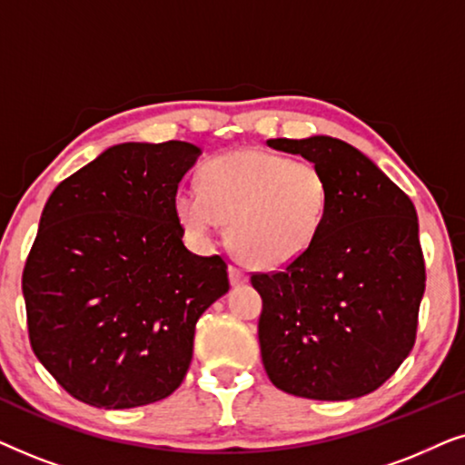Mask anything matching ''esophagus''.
I'll list each match as a JSON object with an SVG mask.
<instances>
[{"mask_svg": "<svg viewBox=\"0 0 465 465\" xmlns=\"http://www.w3.org/2000/svg\"><path fill=\"white\" fill-rule=\"evenodd\" d=\"M228 277H231V283H232V285H243V283L250 282V277H247V272L241 271L239 266H234V264L228 266Z\"/></svg>", "mask_w": 465, "mask_h": 465, "instance_id": "esophagus-1", "label": "esophagus"}]
</instances>
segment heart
Masks as SVG:
<instances>
[{"mask_svg": "<svg viewBox=\"0 0 465 465\" xmlns=\"http://www.w3.org/2000/svg\"><path fill=\"white\" fill-rule=\"evenodd\" d=\"M330 207V182L311 161L264 150H237L203 167V186L175 194L180 224L207 245L228 220V237L247 262L282 269L320 237Z\"/></svg>", "mask_w": 465, "mask_h": 465, "instance_id": "b5f03b06", "label": "heart"}]
</instances>
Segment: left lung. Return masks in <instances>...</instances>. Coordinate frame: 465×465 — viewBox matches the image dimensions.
I'll return each mask as SVG.
<instances>
[{"mask_svg":"<svg viewBox=\"0 0 465 465\" xmlns=\"http://www.w3.org/2000/svg\"><path fill=\"white\" fill-rule=\"evenodd\" d=\"M330 182L313 247L279 272L252 275L262 296L260 353L271 383L311 400H353L409 358L425 292L412 201L358 148L328 135L269 139Z\"/></svg>","mask_w":465,"mask_h":465,"instance_id":"obj_1","label":"left lung"}]
</instances>
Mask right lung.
Segmentation results:
<instances>
[{
    "mask_svg": "<svg viewBox=\"0 0 465 465\" xmlns=\"http://www.w3.org/2000/svg\"><path fill=\"white\" fill-rule=\"evenodd\" d=\"M199 156L186 142L112 145L44 205L23 271L29 341L80 402L135 409L171 396L196 322L231 288L224 260L182 241L175 194Z\"/></svg>",
    "mask_w": 465,
    "mask_h": 465,
    "instance_id": "1",
    "label": "right lung"
}]
</instances>
